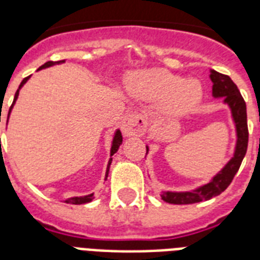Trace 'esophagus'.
I'll list each match as a JSON object with an SVG mask.
<instances>
[{"mask_svg":"<svg viewBox=\"0 0 260 260\" xmlns=\"http://www.w3.org/2000/svg\"><path fill=\"white\" fill-rule=\"evenodd\" d=\"M124 136H142L147 131V118L139 112H131L121 122Z\"/></svg>","mask_w":260,"mask_h":260,"instance_id":"obj_1","label":"esophagus"}]
</instances>
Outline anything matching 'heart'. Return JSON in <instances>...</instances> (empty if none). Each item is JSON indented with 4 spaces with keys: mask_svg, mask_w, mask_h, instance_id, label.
Masks as SVG:
<instances>
[{
    "mask_svg": "<svg viewBox=\"0 0 260 260\" xmlns=\"http://www.w3.org/2000/svg\"><path fill=\"white\" fill-rule=\"evenodd\" d=\"M139 87L151 100H165L163 108L169 114H183L197 106L202 87L196 79H183L169 71L148 73L139 81Z\"/></svg>",
    "mask_w": 260,
    "mask_h": 260,
    "instance_id": "b5f03b06",
    "label": "heart"
}]
</instances>
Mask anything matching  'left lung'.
Wrapping results in <instances>:
<instances>
[{
  "label": "left lung",
  "instance_id": "obj_1",
  "mask_svg": "<svg viewBox=\"0 0 260 260\" xmlns=\"http://www.w3.org/2000/svg\"><path fill=\"white\" fill-rule=\"evenodd\" d=\"M210 79L213 82V97H224V102L228 104L232 110V117L236 124L238 132V143L235 150L234 158L226 163L216 177L206 185L198 187L191 191H162V200L169 204L175 205H186V204H196V202L206 201L210 198L221 194L224 190L231 185V182L238 173L239 167L242 165L243 158L246 156L247 146H248V125H247V108L246 101L243 100L242 94L234 81L225 74L210 70ZM148 151V148H147Z\"/></svg>",
  "mask_w": 260,
  "mask_h": 260
}]
</instances>
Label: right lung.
Instances as JSON below:
<instances>
[{
  "label": "right lung",
  "mask_w": 260,
  "mask_h": 260,
  "mask_svg": "<svg viewBox=\"0 0 260 260\" xmlns=\"http://www.w3.org/2000/svg\"><path fill=\"white\" fill-rule=\"evenodd\" d=\"M63 62V60H62ZM62 62H52V60H50V62L44 63L42 67H39V70H42V69H46V67H50L52 66V64H55V63H62ZM28 78L29 77H26V78L22 79V82L20 83V86H18L17 91H16V94H14V100H13V104L16 102V100H17L18 97V90L21 89V86L24 85V83L28 81ZM13 104H12V106H13ZM12 106H10V109H12ZM10 109H9V113H10ZM9 113H8V117H9ZM1 121V120H0ZM122 143V136H121V132L120 131H117L116 134H114V138H113V143H112V150H110V156L113 154H116L118 150V147H120V144ZM110 163H112V158L109 159V163H108V169H106V178H108V173H109V167H110ZM93 194H89V196H83V197H73V198H69V200H66L64 202H67V204H74V205H81V204H86V202H90L91 200H93Z\"/></svg>",
  "instance_id": "right-lung-1"
}]
</instances>
